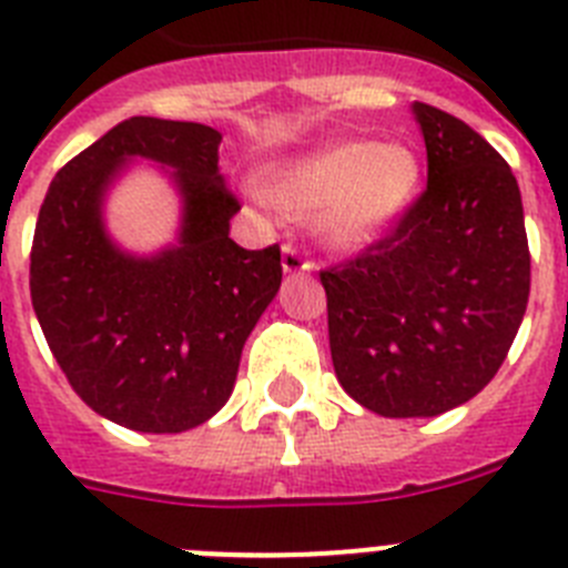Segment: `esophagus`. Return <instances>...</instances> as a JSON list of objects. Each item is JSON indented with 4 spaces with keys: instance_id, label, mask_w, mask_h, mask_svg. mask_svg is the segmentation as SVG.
I'll list each match as a JSON object with an SVG mask.
<instances>
[{
    "instance_id": "esophagus-1",
    "label": "esophagus",
    "mask_w": 568,
    "mask_h": 568,
    "mask_svg": "<svg viewBox=\"0 0 568 568\" xmlns=\"http://www.w3.org/2000/svg\"><path fill=\"white\" fill-rule=\"evenodd\" d=\"M281 267H284V273H310L313 261L301 253L295 244H284V250H281Z\"/></svg>"
}]
</instances>
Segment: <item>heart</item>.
Returning <instances> with one entry per match:
<instances>
[{
    "label": "heart",
    "instance_id": "heart-1",
    "mask_svg": "<svg viewBox=\"0 0 568 568\" xmlns=\"http://www.w3.org/2000/svg\"><path fill=\"white\" fill-rule=\"evenodd\" d=\"M420 182L406 144L338 142L275 164L267 193L278 207L313 215L335 247H364L409 207Z\"/></svg>",
    "mask_w": 568,
    "mask_h": 568
}]
</instances>
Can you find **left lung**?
Wrapping results in <instances>:
<instances>
[{"label": "left lung", "mask_w": 568, "mask_h": 568, "mask_svg": "<svg viewBox=\"0 0 568 568\" xmlns=\"http://www.w3.org/2000/svg\"><path fill=\"white\" fill-rule=\"evenodd\" d=\"M413 113L426 190L355 258L321 270L341 386L384 418L466 404L504 364L529 301L518 179L466 122Z\"/></svg>", "instance_id": "left-lung-1"}]
</instances>
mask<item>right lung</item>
I'll list each match as a JSON object with an SVG mask.
<instances>
[{
    "label": "right lung",
    "instance_id": "obj_1",
    "mask_svg": "<svg viewBox=\"0 0 568 568\" xmlns=\"http://www.w3.org/2000/svg\"><path fill=\"white\" fill-rule=\"evenodd\" d=\"M222 133L133 115L50 182L30 247V301L73 393L135 433H184L233 393L241 349L281 287V250L230 239L241 210L219 173ZM133 154L174 168L183 235L150 260L122 254L101 199Z\"/></svg>",
    "mask_w": 568,
    "mask_h": 568
}]
</instances>
